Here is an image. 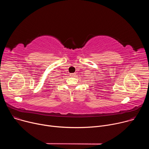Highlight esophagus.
<instances>
[{"mask_svg": "<svg viewBox=\"0 0 149 149\" xmlns=\"http://www.w3.org/2000/svg\"><path fill=\"white\" fill-rule=\"evenodd\" d=\"M75 75H76V74H75V73H71V74H70V75L71 77H75Z\"/></svg>", "mask_w": 149, "mask_h": 149, "instance_id": "1", "label": "esophagus"}]
</instances>
